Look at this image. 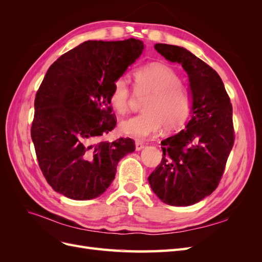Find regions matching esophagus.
<instances>
[{
  "label": "esophagus",
  "mask_w": 262,
  "mask_h": 262,
  "mask_svg": "<svg viewBox=\"0 0 262 262\" xmlns=\"http://www.w3.org/2000/svg\"><path fill=\"white\" fill-rule=\"evenodd\" d=\"M144 148V143H142V142H140V141H137L136 142V149L137 150H141V149H143Z\"/></svg>",
  "instance_id": "obj_1"
}]
</instances>
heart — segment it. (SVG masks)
Returning a JSON list of instances; mask_svg holds the SVG:
<instances>
[{
  "label": "heart",
  "mask_w": 262,
  "mask_h": 262,
  "mask_svg": "<svg viewBox=\"0 0 262 262\" xmlns=\"http://www.w3.org/2000/svg\"><path fill=\"white\" fill-rule=\"evenodd\" d=\"M133 81L138 93L149 95L143 104V113L121 121L122 133L136 139H145L162 126L165 131H172L185 123L191 101L171 68L162 63H150L134 71ZM109 100L117 113L128 112L131 90L123 77L113 83Z\"/></svg>",
  "instance_id": "obj_1"
}]
</instances>
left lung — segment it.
Masks as SVG:
<instances>
[{
    "mask_svg": "<svg viewBox=\"0 0 262 262\" xmlns=\"http://www.w3.org/2000/svg\"><path fill=\"white\" fill-rule=\"evenodd\" d=\"M154 48L186 71L191 107L185 130L162 141L163 160L148 182L164 203L188 207L210 195L223 175L234 144L233 108L220 75L207 63L179 46Z\"/></svg>",
    "mask_w": 262,
    "mask_h": 262,
    "instance_id": "1",
    "label": "left lung"
}]
</instances>
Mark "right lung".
Instances as JSON below:
<instances>
[{
  "instance_id": "1",
  "label": "right lung",
  "mask_w": 262,
  "mask_h": 262,
  "mask_svg": "<svg viewBox=\"0 0 262 262\" xmlns=\"http://www.w3.org/2000/svg\"><path fill=\"white\" fill-rule=\"evenodd\" d=\"M144 50L143 41L89 40L47 71L35 99L31 125L37 160L48 184L69 199L91 200L115 179L119 161L134 152L130 138L98 142L113 131V83Z\"/></svg>"
}]
</instances>
